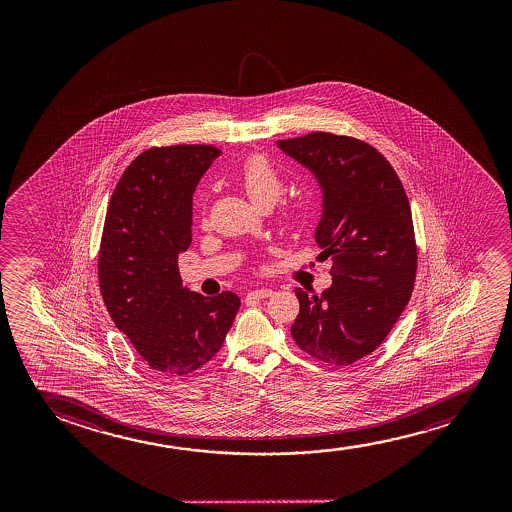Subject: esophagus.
Segmentation results:
<instances>
[{"mask_svg":"<svg viewBox=\"0 0 512 512\" xmlns=\"http://www.w3.org/2000/svg\"><path fill=\"white\" fill-rule=\"evenodd\" d=\"M271 295H273V290H269V288H257V290L248 292L246 301H259V299H266V297H271Z\"/></svg>","mask_w":512,"mask_h":512,"instance_id":"esophagus-1","label":"esophagus"}]
</instances>
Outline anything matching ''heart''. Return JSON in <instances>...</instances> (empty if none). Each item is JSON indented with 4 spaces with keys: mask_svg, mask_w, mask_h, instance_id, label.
Returning <instances> with one entry per match:
<instances>
[{
    "mask_svg": "<svg viewBox=\"0 0 512 512\" xmlns=\"http://www.w3.org/2000/svg\"><path fill=\"white\" fill-rule=\"evenodd\" d=\"M238 182L253 203L274 204L283 192V180L278 169L264 155H250L238 169Z\"/></svg>",
    "mask_w": 512,
    "mask_h": 512,
    "instance_id": "b5f03b06",
    "label": "heart"
}]
</instances>
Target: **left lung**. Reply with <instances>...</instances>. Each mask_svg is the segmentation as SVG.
<instances>
[{"label": "left lung", "mask_w": 512, "mask_h": 512, "mask_svg": "<svg viewBox=\"0 0 512 512\" xmlns=\"http://www.w3.org/2000/svg\"><path fill=\"white\" fill-rule=\"evenodd\" d=\"M322 190L315 239L330 259L322 294L295 288L292 337L302 351L348 365L385 341L413 292L416 243L406 190L376 148L350 136L311 133L276 141Z\"/></svg>", "instance_id": "left-lung-1"}]
</instances>
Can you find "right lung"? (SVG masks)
<instances>
[{
	"instance_id": "1",
	"label": "right lung",
	"mask_w": 512,
	"mask_h": 512,
	"mask_svg": "<svg viewBox=\"0 0 512 512\" xmlns=\"http://www.w3.org/2000/svg\"><path fill=\"white\" fill-rule=\"evenodd\" d=\"M222 154L211 145L155 147L113 190L99 248L106 309L155 371L183 376L210 362L238 313V295L183 287L178 255L192 241V197Z\"/></svg>"
}]
</instances>
